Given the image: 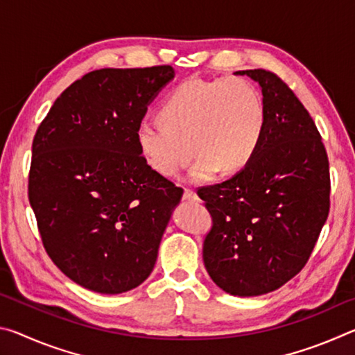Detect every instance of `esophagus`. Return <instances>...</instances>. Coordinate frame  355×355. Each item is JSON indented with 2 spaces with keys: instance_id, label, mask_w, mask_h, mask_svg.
Masks as SVG:
<instances>
[{
  "instance_id": "34e87169",
  "label": "esophagus",
  "mask_w": 355,
  "mask_h": 355,
  "mask_svg": "<svg viewBox=\"0 0 355 355\" xmlns=\"http://www.w3.org/2000/svg\"><path fill=\"white\" fill-rule=\"evenodd\" d=\"M183 199H184V200H199V196H197L196 192L192 191L191 188H184V191H183Z\"/></svg>"
}]
</instances>
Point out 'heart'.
<instances>
[{
	"mask_svg": "<svg viewBox=\"0 0 355 355\" xmlns=\"http://www.w3.org/2000/svg\"><path fill=\"white\" fill-rule=\"evenodd\" d=\"M163 123L142 122L136 142L146 164L161 177H175L199 155L191 182H205L220 169H244L260 147L266 107L254 83L244 78L189 80L167 95ZM195 148L192 149L191 147Z\"/></svg>",
	"mask_w": 355,
	"mask_h": 355,
	"instance_id": "obj_1",
	"label": "heart"
}]
</instances>
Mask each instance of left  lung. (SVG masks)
Returning a JSON list of instances; mask_svg holds the SVG:
<instances>
[{
  "label": "left lung",
  "instance_id": "1",
  "mask_svg": "<svg viewBox=\"0 0 355 355\" xmlns=\"http://www.w3.org/2000/svg\"><path fill=\"white\" fill-rule=\"evenodd\" d=\"M261 86L266 128L235 177L197 189L213 225L203 239L209 277L233 296H260L307 264L330 208L326 147L313 119L271 70H239Z\"/></svg>",
  "mask_w": 355,
  "mask_h": 355
}]
</instances>
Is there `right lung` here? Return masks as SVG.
I'll use <instances>...</instances> for the list:
<instances>
[{"instance_id": "1", "label": "right lung", "mask_w": 355, "mask_h": 355, "mask_svg": "<svg viewBox=\"0 0 355 355\" xmlns=\"http://www.w3.org/2000/svg\"><path fill=\"white\" fill-rule=\"evenodd\" d=\"M175 76L171 65L89 71L65 89L33 139L29 203L42 244L75 284L133 290L153 271L183 189L146 164L136 131Z\"/></svg>"}]
</instances>
